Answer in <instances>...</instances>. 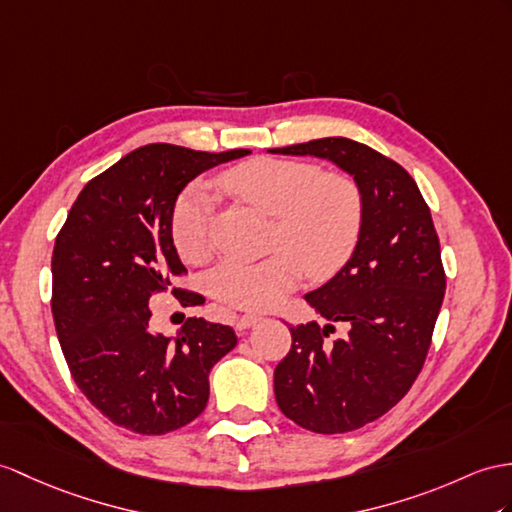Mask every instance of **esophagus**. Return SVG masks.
<instances>
[{
	"mask_svg": "<svg viewBox=\"0 0 512 512\" xmlns=\"http://www.w3.org/2000/svg\"><path fill=\"white\" fill-rule=\"evenodd\" d=\"M260 319H263V317H260V315H254V313H247V315H241L239 319H236V330H239V332H243V330H247V328H252V326H254V323H258Z\"/></svg>",
	"mask_w": 512,
	"mask_h": 512,
	"instance_id": "1",
	"label": "esophagus"
}]
</instances>
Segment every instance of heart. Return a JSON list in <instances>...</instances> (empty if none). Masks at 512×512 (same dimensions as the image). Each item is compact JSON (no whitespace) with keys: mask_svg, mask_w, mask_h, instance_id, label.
<instances>
[{"mask_svg":"<svg viewBox=\"0 0 512 512\" xmlns=\"http://www.w3.org/2000/svg\"><path fill=\"white\" fill-rule=\"evenodd\" d=\"M221 184L273 217L271 247L263 260L228 258L206 278L221 304L241 310L278 306L302 280H326L347 260L363 234L365 195L345 171H321L313 162L254 158L223 173ZM215 197L193 182L171 210V239L186 263H202L213 249Z\"/></svg>","mask_w":512,"mask_h":512,"instance_id":"1","label":"heart"}]
</instances>
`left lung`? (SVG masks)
<instances>
[{
	"label": "left lung",
	"instance_id": "left-lung-1",
	"mask_svg": "<svg viewBox=\"0 0 512 512\" xmlns=\"http://www.w3.org/2000/svg\"><path fill=\"white\" fill-rule=\"evenodd\" d=\"M271 152L328 158L365 195L352 258L306 295L326 326L289 328L291 350L273 373L276 402L297 426L319 434L358 430L389 413L426 363L445 295L439 234L417 182L376 149L330 136ZM336 320L351 330L330 342Z\"/></svg>",
	"mask_w": 512,
	"mask_h": 512
}]
</instances>
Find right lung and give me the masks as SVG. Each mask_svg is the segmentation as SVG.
Returning a JSON list of instances; mask_svg holds the SVG:
<instances>
[{"label":"right lung","instance_id":"obj_1","mask_svg":"<svg viewBox=\"0 0 512 512\" xmlns=\"http://www.w3.org/2000/svg\"><path fill=\"white\" fill-rule=\"evenodd\" d=\"M169 143L134 149L73 202L52 254V313L73 380L99 413L136 434H167L202 415L208 373L236 345L230 326L189 317L176 339L149 332V299L202 295L171 239V210L199 173L247 156Z\"/></svg>","mask_w":512,"mask_h":512}]
</instances>
